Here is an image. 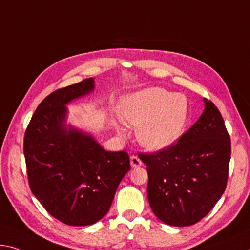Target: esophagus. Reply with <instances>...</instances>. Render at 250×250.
<instances>
[{
	"instance_id": "34e87169",
	"label": "esophagus",
	"mask_w": 250,
	"mask_h": 250,
	"mask_svg": "<svg viewBox=\"0 0 250 250\" xmlns=\"http://www.w3.org/2000/svg\"><path fill=\"white\" fill-rule=\"evenodd\" d=\"M130 165H131L132 168H138L142 165V161L137 156H132L130 158Z\"/></svg>"
}]
</instances>
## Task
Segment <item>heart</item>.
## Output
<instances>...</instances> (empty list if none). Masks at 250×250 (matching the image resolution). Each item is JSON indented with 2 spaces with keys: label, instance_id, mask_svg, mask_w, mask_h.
Returning a JSON list of instances; mask_svg holds the SVG:
<instances>
[{
  "label": "heart",
  "instance_id": "obj_1",
  "mask_svg": "<svg viewBox=\"0 0 250 250\" xmlns=\"http://www.w3.org/2000/svg\"><path fill=\"white\" fill-rule=\"evenodd\" d=\"M189 105L185 96L159 86L144 89L125 97L120 118L137 126V139L150 151H162L180 139L188 121ZM120 134L125 129L117 125Z\"/></svg>",
  "mask_w": 250,
  "mask_h": 250
}]
</instances>
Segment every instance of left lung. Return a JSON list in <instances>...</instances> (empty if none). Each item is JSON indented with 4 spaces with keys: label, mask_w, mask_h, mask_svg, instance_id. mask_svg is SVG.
I'll use <instances>...</instances> for the list:
<instances>
[{
    "label": "left lung",
    "mask_w": 250,
    "mask_h": 250,
    "mask_svg": "<svg viewBox=\"0 0 250 250\" xmlns=\"http://www.w3.org/2000/svg\"><path fill=\"white\" fill-rule=\"evenodd\" d=\"M200 118L176 145L139 158L148 171V200L162 223L185 227L203 219L228 179L230 137L219 110L204 99Z\"/></svg>",
    "instance_id": "left-lung-1"
}]
</instances>
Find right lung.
I'll list each match as a JSON object with an SVG mask.
<instances>
[{"instance_id":"obj_1","label":"right lung","mask_w":250,"mask_h":250,"mask_svg":"<svg viewBox=\"0 0 250 250\" xmlns=\"http://www.w3.org/2000/svg\"><path fill=\"white\" fill-rule=\"evenodd\" d=\"M93 90L94 79L89 78L49 94L24 136L30 188L51 216L69 226L104 218L130 170L125 151H106L92 134L66 122V105Z\"/></svg>"}]
</instances>
